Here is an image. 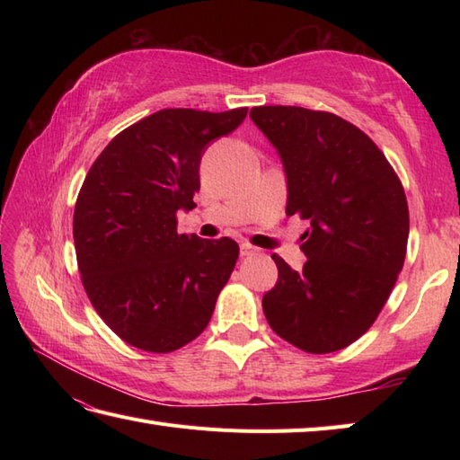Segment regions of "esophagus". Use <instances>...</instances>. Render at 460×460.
<instances>
[{"mask_svg":"<svg viewBox=\"0 0 460 460\" xmlns=\"http://www.w3.org/2000/svg\"><path fill=\"white\" fill-rule=\"evenodd\" d=\"M239 247H241V257H251V255H255V252H257V249L249 245V243H245V241H243Z\"/></svg>","mask_w":460,"mask_h":460,"instance_id":"34e87169","label":"esophagus"}]
</instances>
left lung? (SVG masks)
<instances>
[{"instance_id": "obj_1", "label": "left lung", "mask_w": 460, "mask_h": 460, "mask_svg": "<svg viewBox=\"0 0 460 460\" xmlns=\"http://www.w3.org/2000/svg\"><path fill=\"white\" fill-rule=\"evenodd\" d=\"M251 120L280 155L287 215L310 223L302 270L272 255L279 280L262 296V310L292 346L338 351L374 324L403 269V185L369 136L336 114L257 106Z\"/></svg>"}]
</instances>
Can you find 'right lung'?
<instances>
[{"instance_id": "obj_1", "label": "right lung", "mask_w": 460, "mask_h": 460, "mask_svg": "<svg viewBox=\"0 0 460 460\" xmlns=\"http://www.w3.org/2000/svg\"><path fill=\"white\" fill-rule=\"evenodd\" d=\"M247 109H165L111 140L75 205L73 237L94 310L126 344L168 354L198 338L239 257L229 237L180 235L175 213L195 208L208 146Z\"/></svg>"}]
</instances>
